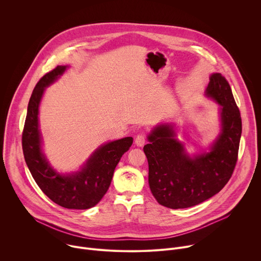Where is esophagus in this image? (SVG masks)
<instances>
[{
	"instance_id": "34e87169",
	"label": "esophagus",
	"mask_w": 261,
	"mask_h": 261,
	"mask_svg": "<svg viewBox=\"0 0 261 261\" xmlns=\"http://www.w3.org/2000/svg\"><path fill=\"white\" fill-rule=\"evenodd\" d=\"M144 142H145V137L144 135L142 134H138L135 138V144L137 146H143L144 145Z\"/></svg>"
}]
</instances>
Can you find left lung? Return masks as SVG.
<instances>
[{"label":"left lung","mask_w":261,"mask_h":261,"mask_svg":"<svg viewBox=\"0 0 261 261\" xmlns=\"http://www.w3.org/2000/svg\"><path fill=\"white\" fill-rule=\"evenodd\" d=\"M205 96L220 105L221 130L210 147L191 157L176 138L174 124L157 125L143 152L148 185L156 200L169 208H186L219 193L232 175L242 135V119L232 91L221 73H213Z\"/></svg>","instance_id":"1"}]
</instances>
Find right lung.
I'll return each instance as SVG.
<instances>
[{
  "instance_id": "1",
  "label": "right lung",
  "mask_w": 261,
  "mask_h": 261,
  "mask_svg": "<svg viewBox=\"0 0 261 261\" xmlns=\"http://www.w3.org/2000/svg\"><path fill=\"white\" fill-rule=\"evenodd\" d=\"M67 68L58 66L37 83L28 105L22 151L33 178L49 199L66 208L88 210L95 206L107 192L114 171L132 145L133 138L125 137L102 144L76 172L63 174L51 167L42 152L39 105L45 89L63 75Z\"/></svg>"
}]
</instances>
